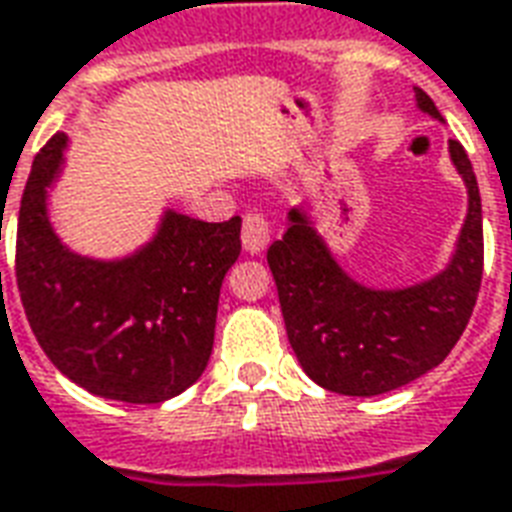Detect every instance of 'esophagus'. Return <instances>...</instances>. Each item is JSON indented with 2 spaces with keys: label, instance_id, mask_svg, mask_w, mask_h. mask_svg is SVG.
Listing matches in <instances>:
<instances>
[{
  "label": "esophagus",
  "instance_id": "esophagus-1",
  "mask_svg": "<svg viewBox=\"0 0 512 512\" xmlns=\"http://www.w3.org/2000/svg\"><path fill=\"white\" fill-rule=\"evenodd\" d=\"M268 238H271V230H268V222L263 219V214H246L244 227H241V244L249 255H260L268 246Z\"/></svg>",
  "mask_w": 512,
  "mask_h": 512
}]
</instances>
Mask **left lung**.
Returning <instances> with one entry per match:
<instances>
[{
  "instance_id": "left-lung-1",
  "label": "left lung",
  "mask_w": 512,
  "mask_h": 512,
  "mask_svg": "<svg viewBox=\"0 0 512 512\" xmlns=\"http://www.w3.org/2000/svg\"><path fill=\"white\" fill-rule=\"evenodd\" d=\"M415 102L442 121L423 89H415ZM448 151L469 206L456 252L431 279L393 290L355 282L301 206L290 208L285 236L268 246L290 347L301 369L325 391H396L445 361L467 328L483 279V211L467 151L458 140H450Z\"/></svg>"
}]
</instances>
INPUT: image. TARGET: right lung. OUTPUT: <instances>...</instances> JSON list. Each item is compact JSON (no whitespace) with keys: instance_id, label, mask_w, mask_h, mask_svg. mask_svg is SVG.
<instances>
[{"instance_id":"1","label":"right lung","mask_w":512,"mask_h":512,"mask_svg":"<svg viewBox=\"0 0 512 512\" xmlns=\"http://www.w3.org/2000/svg\"><path fill=\"white\" fill-rule=\"evenodd\" d=\"M64 149V132L45 143L18 211L15 279L26 320L56 369L94 396L173 399L211 358L222 279L241 252V217L200 222L168 208L132 255H78L48 217Z\"/></svg>"}]
</instances>
